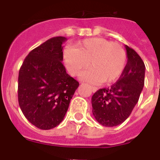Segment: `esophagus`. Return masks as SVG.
Listing matches in <instances>:
<instances>
[{"label": "esophagus", "mask_w": 160, "mask_h": 160, "mask_svg": "<svg viewBox=\"0 0 160 160\" xmlns=\"http://www.w3.org/2000/svg\"><path fill=\"white\" fill-rule=\"evenodd\" d=\"M90 89H91V90H92L93 92H96L98 90V87H90Z\"/></svg>", "instance_id": "34e87169"}]
</instances>
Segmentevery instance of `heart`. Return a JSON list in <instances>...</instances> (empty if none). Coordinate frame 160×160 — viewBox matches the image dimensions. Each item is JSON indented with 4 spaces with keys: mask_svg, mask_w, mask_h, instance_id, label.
I'll use <instances>...</instances> for the list:
<instances>
[{
    "mask_svg": "<svg viewBox=\"0 0 160 160\" xmlns=\"http://www.w3.org/2000/svg\"><path fill=\"white\" fill-rule=\"evenodd\" d=\"M64 62L72 76L79 75L93 83H111L122 74L126 65V53L122 46L102 38H87L79 42L74 48H68L63 53Z\"/></svg>",
    "mask_w": 160,
    "mask_h": 160,
    "instance_id": "obj_1",
    "label": "heart"
}]
</instances>
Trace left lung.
<instances>
[{"instance_id":"left-lung-1","label":"left lung","mask_w":160,"mask_h":160,"mask_svg":"<svg viewBox=\"0 0 160 160\" xmlns=\"http://www.w3.org/2000/svg\"><path fill=\"white\" fill-rule=\"evenodd\" d=\"M128 62L118 81L100 89L92 96V112L101 125L115 127L122 123L137 104L144 86L145 65L139 55L125 46Z\"/></svg>"}]
</instances>
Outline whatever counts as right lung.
I'll use <instances>...</instances> for the list:
<instances>
[{"instance_id":"right-lung-1","label":"right lung","mask_w":160,"mask_h":160,"mask_svg":"<svg viewBox=\"0 0 160 160\" xmlns=\"http://www.w3.org/2000/svg\"><path fill=\"white\" fill-rule=\"evenodd\" d=\"M65 37L52 38L32 49L18 76V102L25 117L42 130L57 127L64 118L78 82L66 73Z\"/></svg>"}]
</instances>
